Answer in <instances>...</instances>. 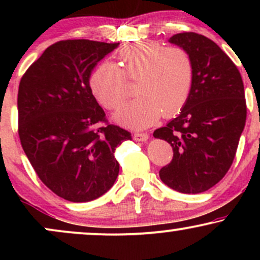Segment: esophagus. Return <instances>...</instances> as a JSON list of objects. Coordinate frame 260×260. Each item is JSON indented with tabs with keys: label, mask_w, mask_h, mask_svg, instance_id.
Wrapping results in <instances>:
<instances>
[{
	"label": "esophagus",
	"mask_w": 260,
	"mask_h": 260,
	"mask_svg": "<svg viewBox=\"0 0 260 260\" xmlns=\"http://www.w3.org/2000/svg\"><path fill=\"white\" fill-rule=\"evenodd\" d=\"M133 139L136 140V142H147V140L149 139V134L137 132L133 134Z\"/></svg>",
	"instance_id": "esophagus-1"
}]
</instances>
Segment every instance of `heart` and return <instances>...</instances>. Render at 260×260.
<instances>
[{"instance_id":"1","label":"heart","mask_w":260,"mask_h":260,"mask_svg":"<svg viewBox=\"0 0 260 260\" xmlns=\"http://www.w3.org/2000/svg\"><path fill=\"white\" fill-rule=\"evenodd\" d=\"M121 71L112 62H103L89 78L91 92L105 109H116L126 99V80L137 79L140 96L122 105L113 120L123 126L145 128L160 118L174 116L186 105L194 82L190 55L178 46L165 47L156 41H136L118 52Z\"/></svg>"}]
</instances>
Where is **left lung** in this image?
<instances>
[{
    "mask_svg": "<svg viewBox=\"0 0 260 260\" xmlns=\"http://www.w3.org/2000/svg\"><path fill=\"white\" fill-rule=\"evenodd\" d=\"M169 41L190 55L194 82L180 115L153 134L174 150L159 175L172 189L197 194L231 168L247 117L243 82L229 56L204 35L180 32Z\"/></svg>",
    "mask_w": 260,
    "mask_h": 260,
    "instance_id": "8db88e82",
    "label": "left lung"
}]
</instances>
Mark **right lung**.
Returning <instances> with one entry per match:
<instances>
[{
  "label": "right lung",
  "mask_w": 260,
  "mask_h": 260,
  "mask_svg": "<svg viewBox=\"0 0 260 260\" xmlns=\"http://www.w3.org/2000/svg\"><path fill=\"white\" fill-rule=\"evenodd\" d=\"M120 43L63 40L51 45L22 77L18 133L43 183L73 203L90 202L115 183L117 145L131 133L106 123L89 78L98 62Z\"/></svg>",
  "instance_id": "obj_1"
}]
</instances>
